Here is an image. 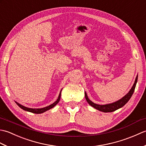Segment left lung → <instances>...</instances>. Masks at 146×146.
Masks as SVG:
<instances>
[{"instance_id":"8db88e82","label":"left lung","mask_w":146,"mask_h":146,"mask_svg":"<svg viewBox=\"0 0 146 146\" xmlns=\"http://www.w3.org/2000/svg\"><path fill=\"white\" fill-rule=\"evenodd\" d=\"M137 78H138V76H136L134 85H133L132 88L131 89V90L129 92L128 94L125 95L122 98H121L120 100L114 102V103L107 104V105H103L94 104V102H92L91 100H90V99L87 97V95H86V93H85L86 100L92 107H94L95 108H96V109H97L98 110L104 111V112H111V111H115L116 110L119 109V108L122 107L123 105H125L130 100V98H131L133 93L134 92L136 83H137Z\"/></svg>"}]
</instances>
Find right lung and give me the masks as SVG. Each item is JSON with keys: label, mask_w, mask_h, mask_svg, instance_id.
I'll list each match as a JSON object with an SVG mask.
<instances>
[{"label": "right lung", "mask_w": 146, "mask_h": 146, "mask_svg": "<svg viewBox=\"0 0 146 146\" xmlns=\"http://www.w3.org/2000/svg\"><path fill=\"white\" fill-rule=\"evenodd\" d=\"M61 92L60 93V95H59L58 98V99L56 100V101L55 102H54V103L52 104L49 105V106H48V107H46L44 108H37V109H36V108H27V107H24V106H23V105L19 104V103H17V102H15V103L17 104V105H18L19 107L20 108H21L22 109L24 110L27 111H30V112L35 113H41L44 112V111H47V110H48L49 109H51V108H52V107H54L55 105L58 103L59 101H60V98H61Z\"/></svg>", "instance_id": "add662e5"}]
</instances>
